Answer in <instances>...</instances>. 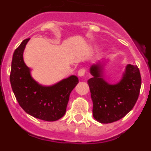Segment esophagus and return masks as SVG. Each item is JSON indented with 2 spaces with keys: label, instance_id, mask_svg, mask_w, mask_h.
<instances>
[{
  "label": "esophagus",
  "instance_id": "obj_1",
  "mask_svg": "<svg viewBox=\"0 0 151 151\" xmlns=\"http://www.w3.org/2000/svg\"><path fill=\"white\" fill-rule=\"evenodd\" d=\"M85 69H81L78 70V76L79 77H82L85 76Z\"/></svg>",
  "mask_w": 151,
  "mask_h": 151
}]
</instances>
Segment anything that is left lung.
<instances>
[{"label": "left lung", "mask_w": 151, "mask_h": 151, "mask_svg": "<svg viewBox=\"0 0 151 151\" xmlns=\"http://www.w3.org/2000/svg\"><path fill=\"white\" fill-rule=\"evenodd\" d=\"M109 60H101L90 67L93 77L88 81L93 102V116L101 123L119 120L132 110L138 98L141 85L139 69L127 64L119 82L110 84L105 79Z\"/></svg>", "instance_id": "8db88e82"}]
</instances>
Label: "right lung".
I'll list each match as a JSON object with an SVG mask.
<instances>
[{
    "mask_svg": "<svg viewBox=\"0 0 151 151\" xmlns=\"http://www.w3.org/2000/svg\"><path fill=\"white\" fill-rule=\"evenodd\" d=\"M29 41L24 40L13 53L10 76L12 89L19 104L28 114L41 120L57 121L66 113L70 93L78 83V77L73 75L52 85L36 82L23 59Z\"/></svg>",
    "mask_w": 151,
    "mask_h": 151,
    "instance_id": "obj_1",
    "label": "right lung"
}]
</instances>
